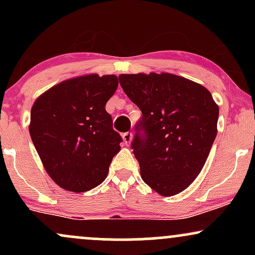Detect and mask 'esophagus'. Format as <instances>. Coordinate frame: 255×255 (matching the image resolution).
Wrapping results in <instances>:
<instances>
[{"instance_id":"obj_1","label":"esophagus","mask_w":255,"mask_h":255,"mask_svg":"<svg viewBox=\"0 0 255 255\" xmlns=\"http://www.w3.org/2000/svg\"><path fill=\"white\" fill-rule=\"evenodd\" d=\"M122 139H124V144L126 146H128L130 144L131 139H133V134L130 131H126V133L122 134Z\"/></svg>"}]
</instances>
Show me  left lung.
<instances>
[{"mask_svg":"<svg viewBox=\"0 0 255 255\" xmlns=\"http://www.w3.org/2000/svg\"><path fill=\"white\" fill-rule=\"evenodd\" d=\"M141 110L131 148L142 181L163 197L184 191L200 174L217 135L218 105L204 86L169 74H121Z\"/></svg>","mask_w":255,"mask_h":255,"instance_id":"8db88e82","label":"left lung"}]
</instances>
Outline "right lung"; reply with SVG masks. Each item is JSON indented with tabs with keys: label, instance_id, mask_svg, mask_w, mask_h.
<instances>
[{
	"label": "right lung",
	"instance_id": "obj_1",
	"mask_svg": "<svg viewBox=\"0 0 255 255\" xmlns=\"http://www.w3.org/2000/svg\"><path fill=\"white\" fill-rule=\"evenodd\" d=\"M119 86L115 75L89 74L44 92L31 109L30 135L54 182L87 192L107 177L122 137L105 104Z\"/></svg>",
	"mask_w": 255,
	"mask_h": 255
}]
</instances>
